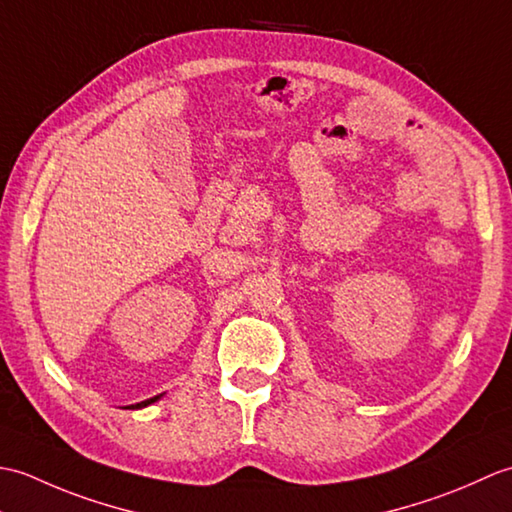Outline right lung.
I'll return each mask as SVG.
<instances>
[{
  "label": "right lung",
  "mask_w": 512,
  "mask_h": 512,
  "mask_svg": "<svg viewBox=\"0 0 512 512\" xmlns=\"http://www.w3.org/2000/svg\"><path fill=\"white\" fill-rule=\"evenodd\" d=\"M160 396H154V398H149V400H145V402H138L136 407H147V405H151V402H156Z\"/></svg>",
  "instance_id": "obj_1"
}]
</instances>
